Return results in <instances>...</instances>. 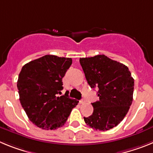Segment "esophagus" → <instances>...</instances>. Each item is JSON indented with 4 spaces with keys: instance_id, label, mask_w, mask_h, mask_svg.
<instances>
[{
    "instance_id": "34e87169",
    "label": "esophagus",
    "mask_w": 153,
    "mask_h": 153,
    "mask_svg": "<svg viewBox=\"0 0 153 153\" xmlns=\"http://www.w3.org/2000/svg\"><path fill=\"white\" fill-rule=\"evenodd\" d=\"M79 104H83V102H84V100H79Z\"/></svg>"
}]
</instances>
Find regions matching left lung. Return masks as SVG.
I'll return each instance as SVG.
<instances>
[{
	"mask_svg": "<svg viewBox=\"0 0 153 153\" xmlns=\"http://www.w3.org/2000/svg\"><path fill=\"white\" fill-rule=\"evenodd\" d=\"M87 83L98 88L100 100L93 102V113L84 121L89 126L106 131L117 126L129 111L132 102L134 79L129 68L105 55L79 59Z\"/></svg>",
	"mask_w": 153,
	"mask_h": 153,
	"instance_id": "left-lung-1",
	"label": "left lung"
}]
</instances>
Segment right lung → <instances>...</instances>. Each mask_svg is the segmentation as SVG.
I'll return each instance as SVG.
<instances>
[{"label":"right lung","instance_id":"add662e5","mask_svg":"<svg viewBox=\"0 0 153 153\" xmlns=\"http://www.w3.org/2000/svg\"><path fill=\"white\" fill-rule=\"evenodd\" d=\"M72 59L45 55L26 63L17 80L20 102L28 118L43 129H56L67 122L79 101L60 96L62 79Z\"/></svg>","mask_w":153,"mask_h":153}]
</instances>
